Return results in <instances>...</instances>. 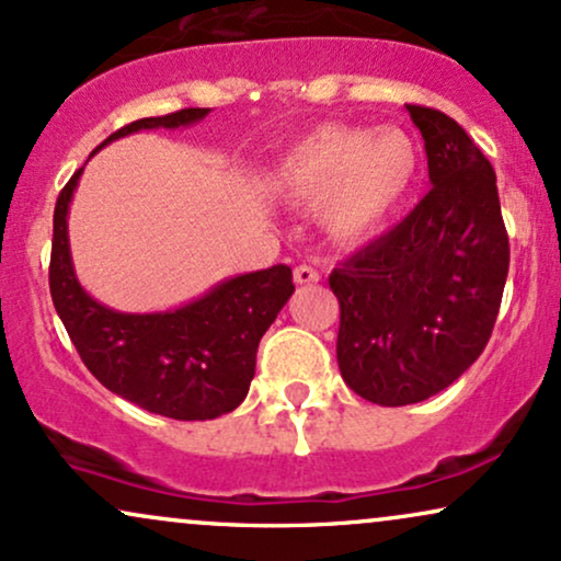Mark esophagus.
<instances>
[{"instance_id": "1", "label": "esophagus", "mask_w": 561, "mask_h": 561, "mask_svg": "<svg viewBox=\"0 0 561 561\" xmlns=\"http://www.w3.org/2000/svg\"><path fill=\"white\" fill-rule=\"evenodd\" d=\"M319 279L321 274L316 272L313 266H308V263H302V266L295 268V282H298V285H316Z\"/></svg>"}]
</instances>
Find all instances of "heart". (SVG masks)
<instances>
[{
    "mask_svg": "<svg viewBox=\"0 0 561 561\" xmlns=\"http://www.w3.org/2000/svg\"><path fill=\"white\" fill-rule=\"evenodd\" d=\"M421 180V148L402 127L321 125L274 164L272 185L298 208L321 206L340 242H366L402 211Z\"/></svg>",
    "mask_w": 561,
    "mask_h": 561,
    "instance_id": "obj_1",
    "label": "heart"
}]
</instances>
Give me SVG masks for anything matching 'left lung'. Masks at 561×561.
<instances>
[{
    "label": "left lung",
    "instance_id": "left-lung-1",
    "mask_svg": "<svg viewBox=\"0 0 561 561\" xmlns=\"http://www.w3.org/2000/svg\"><path fill=\"white\" fill-rule=\"evenodd\" d=\"M431 191L394 229L334 268L336 363L363 400L400 408L447 389L478 360L510 272L496 174L444 112L408 104Z\"/></svg>",
    "mask_w": 561,
    "mask_h": 561
}]
</instances>
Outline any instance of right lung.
Returning <instances> with one entry per match:
<instances>
[{
	"label": "right lung",
	"mask_w": 561,
	"mask_h": 561,
	"mask_svg": "<svg viewBox=\"0 0 561 561\" xmlns=\"http://www.w3.org/2000/svg\"><path fill=\"white\" fill-rule=\"evenodd\" d=\"M211 110H180L119 127L101 144L140 130L191 127ZM93 151V153H96ZM91 153V157H93ZM83 170L72 174L54 206L49 289L80 360L127 402L174 421H211L245 400L261 336L295 293L293 268L276 263L229 276L174 310L123 313L93 300L78 282L67 214Z\"/></svg>",
	"instance_id": "1"
}]
</instances>
